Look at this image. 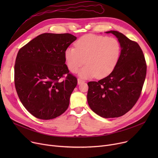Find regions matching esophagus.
<instances>
[{
	"instance_id": "esophagus-1",
	"label": "esophagus",
	"mask_w": 158,
	"mask_h": 158,
	"mask_svg": "<svg viewBox=\"0 0 158 158\" xmlns=\"http://www.w3.org/2000/svg\"><path fill=\"white\" fill-rule=\"evenodd\" d=\"M85 81H83V80H82V79H77V83H78V85H80V84H81V83H82V82H84Z\"/></svg>"
}]
</instances>
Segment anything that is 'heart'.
Wrapping results in <instances>:
<instances>
[{"instance_id": "b5f03b06", "label": "heart", "mask_w": 158, "mask_h": 158, "mask_svg": "<svg viewBox=\"0 0 158 158\" xmlns=\"http://www.w3.org/2000/svg\"><path fill=\"white\" fill-rule=\"evenodd\" d=\"M76 48H67L64 51V60L69 69L79 72L82 78L96 76L101 79L107 77L117 66L121 54V45L116 38L88 34L79 38Z\"/></svg>"}]
</instances>
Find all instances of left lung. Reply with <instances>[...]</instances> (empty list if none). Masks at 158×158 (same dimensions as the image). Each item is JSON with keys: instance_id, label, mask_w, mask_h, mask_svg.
Segmentation results:
<instances>
[{"instance_id": "obj_1", "label": "left lung", "mask_w": 158, "mask_h": 158, "mask_svg": "<svg viewBox=\"0 0 158 158\" xmlns=\"http://www.w3.org/2000/svg\"><path fill=\"white\" fill-rule=\"evenodd\" d=\"M106 33L120 41V59L108 76L88 82L87 94L90 108L106 118L121 117L132 108L141 95L147 73L145 56L138 43L118 31Z\"/></svg>"}]
</instances>
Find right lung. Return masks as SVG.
I'll return each mask as SVG.
<instances>
[{
	"label": "right lung",
	"mask_w": 158,
	"mask_h": 158,
	"mask_svg": "<svg viewBox=\"0 0 158 158\" xmlns=\"http://www.w3.org/2000/svg\"><path fill=\"white\" fill-rule=\"evenodd\" d=\"M76 39L69 33H44L19 50L15 64V88L34 117L53 119L69 107L77 79L65 64L64 51Z\"/></svg>",
	"instance_id": "obj_1"
}]
</instances>
